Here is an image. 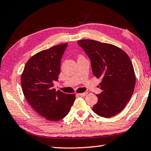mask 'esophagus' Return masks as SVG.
<instances>
[{
  "instance_id": "34e87169",
  "label": "esophagus",
  "mask_w": 151,
  "mask_h": 151,
  "mask_svg": "<svg viewBox=\"0 0 151 151\" xmlns=\"http://www.w3.org/2000/svg\"><path fill=\"white\" fill-rule=\"evenodd\" d=\"M87 94V92H84V93H77L78 96H81V97H84V96H85Z\"/></svg>"
}]
</instances>
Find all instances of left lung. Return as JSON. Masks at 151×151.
I'll return each mask as SVG.
<instances>
[{"label": "left lung", "instance_id": "obj_1", "mask_svg": "<svg viewBox=\"0 0 151 151\" xmlns=\"http://www.w3.org/2000/svg\"><path fill=\"white\" fill-rule=\"evenodd\" d=\"M77 42L91 60L94 76L102 78V91L96 95L98 101L93 112L105 118L116 115L129 101L136 85L131 60L124 51L112 44L89 39Z\"/></svg>", "mask_w": 151, "mask_h": 151}]
</instances>
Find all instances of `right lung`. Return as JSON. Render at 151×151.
Segmentation results:
<instances>
[{
  "mask_svg": "<svg viewBox=\"0 0 151 151\" xmlns=\"http://www.w3.org/2000/svg\"><path fill=\"white\" fill-rule=\"evenodd\" d=\"M68 43L40 51L27 62L22 74L23 93L29 104L49 121L65 117L75 100V94H66L53 88L58 81L61 58Z\"/></svg>",
  "mask_w": 151,
  "mask_h": 151,
  "instance_id": "obj_1",
  "label": "right lung"
}]
</instances>
